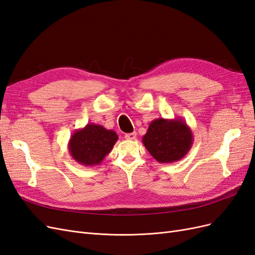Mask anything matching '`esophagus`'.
I'll list each match as a JSON object with an SVG mask.
<instances>
[{
  "mask_svg": "<svg viewBox=\"0 0 255 255\" xmlns=\"http://www.w3.org/2000/svg\"><path fill=\"white\" fill-rule=\"evenodd\" d=\"M136 136H137V134L134 132V133H128V134H126L125 135V137L127 138V139H128V140H134V139H136Z\"/></svg>",
  "mask_w": 255,
  "mask_h": 255,
  "instance_id": "obj_1",
  "label": "esophagus"
}]
</instances>
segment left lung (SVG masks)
Instances as JSON below:
<instances>
[{
	"instance_id": "8db88e82",
	"label": "left lung",
	"mask_w": 255,
	"mask_h": 255,
	"mask_svg": "<svg viewBox=\"0 0 255 255\" xmlns=\"http://www.w3.org/2000/svg\"><path fill=\"white\" fill-rule=\"evenodd\" d=\"M194 142L191 128L182 118L151 121L142 137L145 149L158 163H175L187 155Z\"/></svg>"
}]
</instances>
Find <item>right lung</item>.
Segmentation results:
<instances>
[{
	"label": "right lung",
	"mask_w": 255,
	"mask_h": 255,
	"mask_svg": "<svg viewBox=\"0 0 255 255\" xmlns=\"http://www.w3.org/2000/svg\"><path fill=\"white\" fill-rule=\"evenodd\" d=\"M117 140L118 135L115 130L88 123L72 134L68 142V150L71 157L80 165L97 166L102 163Z\"/></svg>",
	"instance_id": "right-lung-1"
}]
</instances>
